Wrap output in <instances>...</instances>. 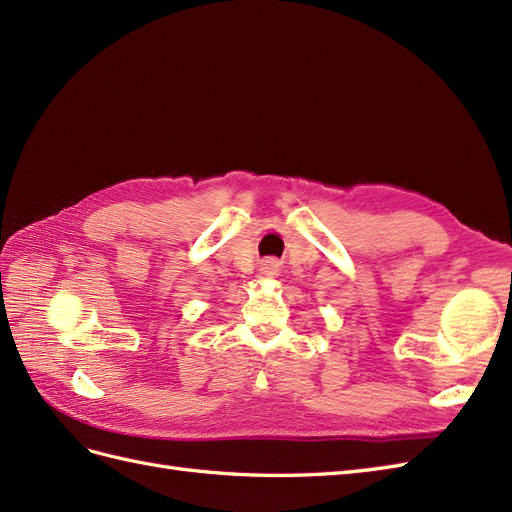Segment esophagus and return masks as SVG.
<instances>
[{
	"mask_svg": "<svg viewBox=\"0 0 512 512\" xmlns=\"http://www.w3.org/2000/svg\"><path fill=\"white\" fill-rule=\"evenodd\" d=\"M260 275L262 277H277V275H280V265H277L273 258H269L260 265Z\"/></svg>",
	"mask_w": 512,
	"mask_h": 512,
	"instance_id": "obj_1",
	"label": "esophagus"
}]
</instances>
